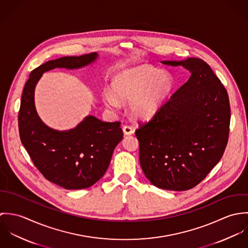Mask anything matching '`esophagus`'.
Here are the masks:
<instances>
[{
  "label": "esophagus",
  "instance_id": "esophagus-1",
  "mask_svg": "<svg viewBox=\"0 0 248 248\" xmlns=\"http://www.w3.org/2000/svg\"><path fill=\"white\" fill-rule=\"evenodd\" d=\"M123 132H124V134L126 135V136H130V135H133L134 134V129L131 127V126H128V125H125V126H123Z\"/></svg>",
  "mask_w": 248,
  "mask_h": 248
}]
</instances>
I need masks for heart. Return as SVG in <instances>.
<instances>
[{
	"label": "heart",
	"mask_w": 248,
	"mask_h": 248,
	"mask_svg": "<svg viewBox=\"0 0 248 248\" xmlns=\"http://www.w3.org/2000/svg\"><path fill=\"white\" fill-rule=\"evenodd\" d=\"M174 86L173 76L166 71L141 67L117 73L111 88L114 95L105 92L103 101L110 108H117L119 101L130 102V110L138 118H149L162 106Z\"/></svg>",
	"instance_id": "obj_1"
}]
</instances>
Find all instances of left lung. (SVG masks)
<instances>
[{
    "label": "left lung",
    "mask_w": 248,
    "mask_h": 248,
    "mask_svg": "<svg viewBox=\"0 0 248 248\" xmlns=\"http://www.w3.org/2000/svg\"><path fill=\"white\" fill-rule=\"evenodd\" d=\"M191 76L147 122H140L142 171L155 186L185 191L198 185L220 160L230 125L227 92L200 58L162 61Z\"/></svg>",
    "instance_id": "obj_1"
}]
</instances>
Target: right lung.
<instances>
[{
	"instance_id": "add662e5",
	"label": "right lung",
	"mask_w": 248,
	"mask_h": 248,
	"mask_svg": "<svg viewBox=\"0 0 248 248\" xmlns=\"http://www.w3.org/2000/svg\"><path fill=\"white\" fill-rule=\"evenodd\" d=\"M97 57L93 52L46 62L31 72L21 98L18 123L22 144L44 177L69 190L91 187L104 176L114 148L123 139L120 122H104L88 115L71 130L51 129L36 111L34 90L44 72L80 69Z\"/></svg>"
}]
</instances>
